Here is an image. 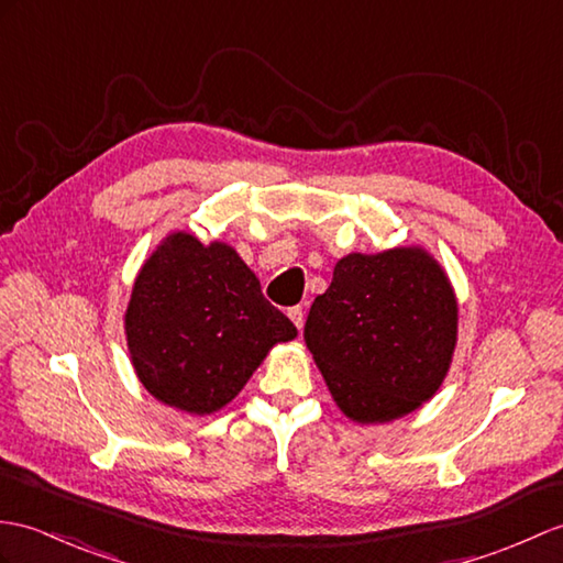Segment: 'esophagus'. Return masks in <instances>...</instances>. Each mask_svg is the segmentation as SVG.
I'll return each instance as SVG.
<instances>
[{
    "label": "esophagus",
    "mask_w": 563,
    "mask_h": 563,
    "mask_svg": "<svg viewBox=\"0 0 563 563\" xmlns=\"http://www.w3.org/2000/svg\"><path fill=\"white\" fill-rule=\"evenodd\" d=\"M287 317H290V321L297 325L299 331H302V325H305V311H302V307H292L290 311H287Z\"/></svg>",
    "instance_id": "obj_1"
}]
</instances>
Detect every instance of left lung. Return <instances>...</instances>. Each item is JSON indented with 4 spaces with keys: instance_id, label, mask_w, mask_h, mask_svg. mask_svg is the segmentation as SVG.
Instances as JSON below:
<instances>
[{
    "instance_id": "8db88e82",
    "label": "left lung",
    "mask_w": 563,
    "mask_h": 563,
    "mask_svg": "<svg viewBox=\"0 0 563 563\" xmlns=\"http://www.w3.org/2000/svg\"><path fill=\"white\" fill-rule=\"evenodd\" d=\"M459 341V299L422 246L338 261L313 299L305 343L345 417L394 422L437 394Z\"/></svg>"
}]
</instances>
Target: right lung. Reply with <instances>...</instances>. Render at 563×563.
Listing matches in <instances>:
<instances>
[{"label":"right lung","mask_w":563,"mask_h":563,"mask_svg":"<svg viewBox=\"0 0 563 563\" xmlns=\"http://www.w3.org/2000/svg\"><path fill=\"white\" fill-rule=\"evenodd\" d=\"M139 382L169 408L213 415L240 394L295 323L225 242L173 232L141 266L124 313Z\"/></svg>","instance_id":"1"}]
</instances>
